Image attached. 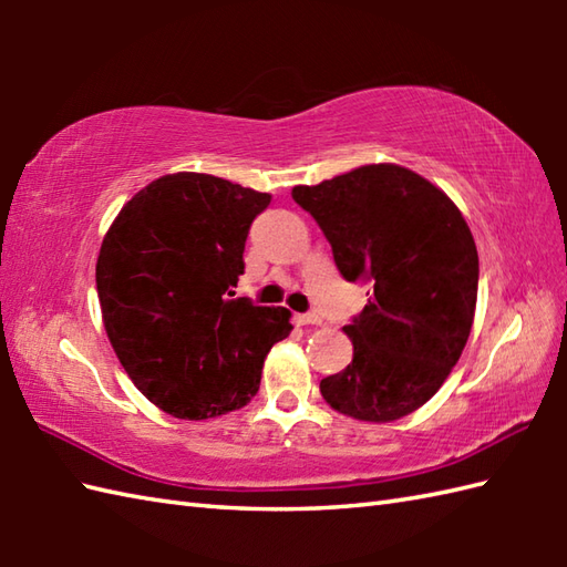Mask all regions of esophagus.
I'll return each instance as SVG.
<instances>
[{
    "mask_svg": "<svg viewBox=\"0 0 567 567\" xmlns=\"http://www.w3.org/2000/svg\"><path fill=\"white\" fill-rule=\"evenodd\" d=\"M295 321L299 327H309V323H321L319 315H295Z\"/></svg>",
    "mask_w": 567,
    "mask_h": 567,
    "instance_id": "esophagus-1",
    "label": "esophagus"
}]
</instances>
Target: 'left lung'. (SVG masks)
I'll list each match as a JSON object with an SVG mask.
<instances>
[{"label": "left lung", "mask_w": 567, "mask_h": 567, "mask_svg": "<svg viewBox=\"0 0 567 567\" xmlns=\"http://www.w3.org/2000/svg\"><path fill=\"white\" fill-rule=\"evenodd\" d=\"M292 199L317 219L346 280L372 285L343 327L353 360L321 380V396L370 424L416 412L451 375L475 319L480 265L461 209L394 163L297 185Z\"/></svg>", "instance_id": "obj_1"}]
</instances>
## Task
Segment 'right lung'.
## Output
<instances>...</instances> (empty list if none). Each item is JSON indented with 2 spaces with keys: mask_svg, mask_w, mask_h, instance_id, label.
<instances>
[{
  "mask_svg": "<svg viewBox=\"0 0 567 567\" xmlns=\"http://www.w3.org/2000/svg\"><path fill=\"white\" fill-rule=\"evenodd\" d=\"M268 192L204 173L153 179L106 231L97 258L104 331L141 394L177 419L246 406L290 309L231 299Z\"/></svg>",
  "mask_w": 567,
  "mask_h": 567,
  "instance_id": "1",
  "label": "right lung"
}]
</instances>
